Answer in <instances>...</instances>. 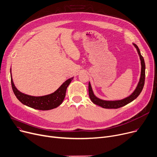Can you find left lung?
Segmentation results:
<instances>
[{
	"mask_svg": "<svg viewBox=\"0 0 157 157\" xmlns=\"http://www.w3.org/2000/svg\"><path fill=\"white\" fill-rule=\"evenodd\" d=\"M134 45L136 48L138 54L140 55V59H141V77L138 85L136 89V90L134 91V93L128 97L122 99V100H118V101H105L100 99L96 97L93 93V91L92 90V87L90 86V82L89 83V98L92 102L93 103L102 107L103 108H108V109H117L121 107H122L128 103H129L133 100H134L140 94L141 91L143 89L144 85V81H145V63L143 57L141 56L140 51L138 48L137 45L134 44Z\"/></svg>",
	"mask_w": 157,
	"mask_h": 157,
	"instance_id": "1",
	"label": "left lung"
}]
</instances>
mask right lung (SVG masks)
Listing matches in <instances>:
<instances>
[{
  "mask_svg": "<svg viewBox=\"0 0 157 157\" xmlns=\"http://www.w3.org/2000/svg\"><path fill=\"white\" fill-rule=\"evenodd\" d=\"M73 77L68 79L59 87L54 93L43 96H32L25 94L18 90L13 81L12 76L11 78L12 89L17 99L23 105L30 108L39 110H49L59 106L63 101L66 95V91L68 86L73 80Z\"/></svg>",
  "mask_w": 157,
  "mask_h": 157,
  "instance_id": "add662e5",
  "label": "right lung"
}]
</instances>
